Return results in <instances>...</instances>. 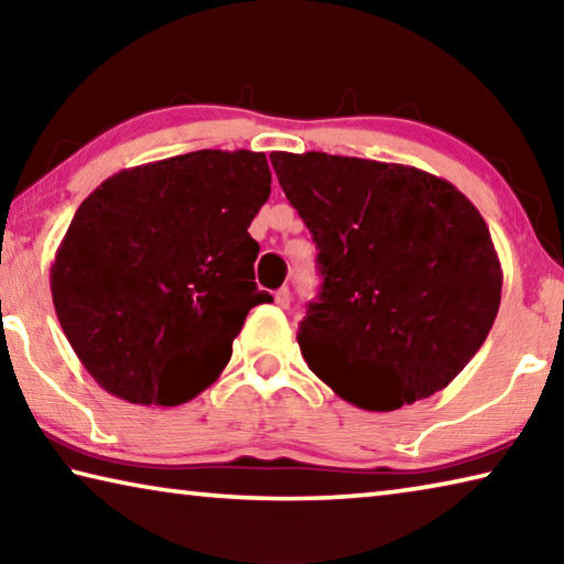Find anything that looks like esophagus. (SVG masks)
I'll return each instance as SVG.
<instances>
[{"instance_id":"34e87169","label":"esophagus","mask_w":564,"mask_h":564,"mask_svg":"<svg viewBox=\"0 0 564 564\" xmlns=\"http://www.w3.org/2000/svg\"><path fill=\"white\" fill-rule=\"evenodd\" d=\"M273 299H275V305H281V308H289L291 305V291L289 289H279L273 293Z\"/></svg>"}]
</instances>
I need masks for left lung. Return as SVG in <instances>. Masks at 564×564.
Instances as JSON below:
<instances>
[{"label":"left lung","instance_id":"obj_1","mask_svg":"<svg viewBox=\"0 0 564 564\" xmlns=\"http://www.w3.org/2000/svg\"><path fill=\"white\" fill-rule=\"evenodd\" d=\"M323 275L299 346L323 383L362 410L443 390L498 316L502 269L488 224L451 181L383 161L273 151Z\"/></svg>","mask_w":564,"mask_h":564}]
</instances>
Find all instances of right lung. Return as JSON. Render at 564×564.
<instances>
[{
    "label": "right lung",
    "mask_w": 564,
    "mask_h": 564,
    "mask_svg": "<svg viewBox=\"0 0 564 564\" xmlns=\"http://www.w3.org/2000/svg\"><path fill=\"white\" fill-rule=\"evenodd\" d=\"M261 151L204 149L123 169L76 208L52 263V301L91 378L137 405H178L221 376L253 305L269 202Z\"/></svg>",
    "instance_id": "right-lung-1"
}]
</instances>
